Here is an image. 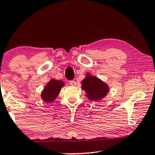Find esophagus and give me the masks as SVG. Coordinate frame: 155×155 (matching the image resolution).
Wrapping results in <instances>:
<instances>
[{"mask_svg": "<svg viewBox=\"0 0 155 155\" xmlns=\"http://www.w3.org/2000/svg\"><path fill=\"white\" fill-rule=\"evenodd\" d=\"M70 84H71V85L72 86H75L76 84H77V82L74 81V80H71V81H70Z\"/></svg>", "mask_w": 155, "mask_h": 155, "instance_id": "34e87169", "label": "esophagus"}]
</instances>
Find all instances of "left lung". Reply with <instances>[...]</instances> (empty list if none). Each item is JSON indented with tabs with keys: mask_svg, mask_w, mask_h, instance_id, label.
Returning a JSON list of instances; mask_svg holds the SVG:
<instances>
[{
	"mask_svg": "<svg viewBox=\"0 0 155 155\" xmlns=\"http://www.w3.org/2000/svg\"><path fill=\"white\" fill-rule=\"evenodd\" d=\"M81 84L82 90L85 92L86 97L91 101H101L110 91L108 84L96 76L91 75L90 73L85 74Z\"/></svg>",
	"mask_w": 155,
	"mask_h": 155,
	"instance_id": "8db88e82",
	"label": "left lung"
}]
</instances>
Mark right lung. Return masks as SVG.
I'll use <instances>...</instances> for the list:
<instances>
[{
	"label": "right lung",
	"instance_id": "right-lung-1",
	"mask_svg": "<svg viewBox=\"0 0 155 155\" xmlns=\"http://www.w3.org/2000/svg\"><path fill=\"white\" fill-rule=\"evenodd\" d=\"M65 83L61 80L51 79L46 84L41 93V99L46 102H53L58 96L61 89L64 87Z\"/></svg>",
	"mask_w": 155,
	"mask_h": 155
}]
</instances>
